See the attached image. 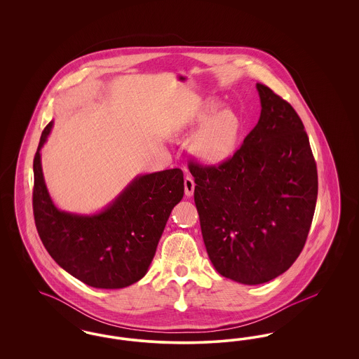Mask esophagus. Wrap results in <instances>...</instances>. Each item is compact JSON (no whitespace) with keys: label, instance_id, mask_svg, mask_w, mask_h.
<instances>
[{"label":"esophagus","instance_id":"1","mask_svg":"<svg viewBox=\"0 0 359 359\" xmlns=\"http://www.w3.org/2000/svg\"><path fill=\"white\" fill-rule=\"evenodd\" d=\"M194 191H195V182H194V179L189 175H187L186 179H184V192H186V196H192Z\"/></svg>","mask_w":359,"mask_h":359}]
</instances>
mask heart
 <instances>
[{
    "label": "heart",
    "instance_id": "1",
    "mask_svg": "<svg viewBox=\"0 0 359 359\" xmlns=\"http://www.w3.org/2000/svg\"><path fill=\"white\" fill-rule=\"evenodd\" d=\"M199 132L192 144L195 154L207 164H221L236 154L242 135V121L231 109L208 101L194 121Z\"/></svg>",
    "mask_w": 359,
    "mask_h": 359
}]
</instances>
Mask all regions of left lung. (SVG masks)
Here are the masks:
<instances>
[{"label":"left lung","mask_w":359,"mask_h":359,"mask_svg":"<svg viewBox=\"0 0 359 359\" xmlns=\"http://www.w3.org/2000/svg\"><path fill=\"white\" fill-rule=\"evenodd\" d=\"M261 116L229 160H189L205 250L218 273L268 283L302 253L318 198V171L304 125L290 103L257 83Z\"/></svg>","instance_id":"1"}]
</instances>
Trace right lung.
Masks as SVG:
<instances>
[{
    "label": "right lung",
    "mask_w": 359,
    "mask_h": 359,
    "mask_svg": "<svg viewBox=\"0 0 359 359\" xmlns=\"http://www.w3.org/2000/svg\"><path fill=\"white\" fill-rule=\"evenodd\" d=\"M52 125L43 130L34 158V215L40 239L59 266L87 285L129 287L148 272L172 208L184 195L183 172L137 176L94 215L60 211L46 187L40 160Z\"/></svg>",
    "instance_id": "add662e5"
}]
</instances>
